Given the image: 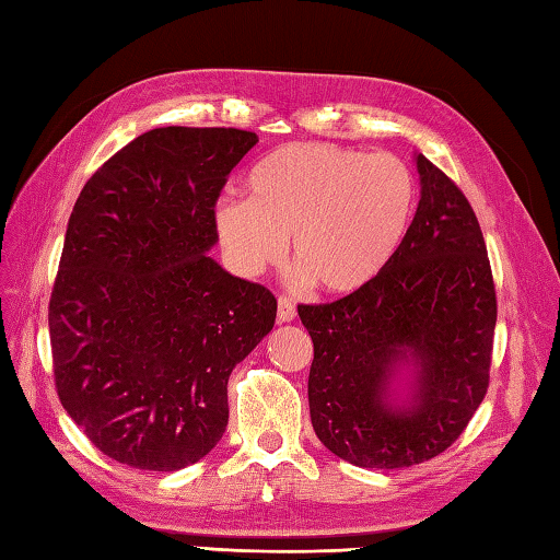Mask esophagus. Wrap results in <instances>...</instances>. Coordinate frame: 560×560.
<instances>
[{"label":"esophagus","mask_w":560,"mask_h":560,"mask_svg":"<svg viewBox=\"0 0 560 560\" xmlns=\"http://www.w3.org/2000/svg\"><path fill=\"white\" fill-rule=\"evenodd\" d=\"M277 317H279V323H293L295 319V307L289 299H283V295L277 303Z\"/></svg>","instance_id":"esophagus-1"}]
</instances>
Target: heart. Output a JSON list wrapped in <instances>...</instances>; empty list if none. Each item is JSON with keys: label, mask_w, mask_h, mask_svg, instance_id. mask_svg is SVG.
<instances>
[{"label": "heart", "mask_w": 560, "mask_h": 560, "mask_svg": "<svg viewBox=\"0 0 560 560\" xmlns=\"http://www.w3.org/2000/svg\"><path fill=\"white\" fill-rule=\"evenodd\" d=\"M247 195L213 211L233 269L257 277L281 261L291 237L295 281L331 295L371 287L399 253L416 209L401 159L331 144L271 151L249 173Z\"/></svg>", "instance_id": "heart-1"}]
</instances>
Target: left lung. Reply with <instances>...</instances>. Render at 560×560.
Returning <instances> with one entry per match:
<instances>
[{"mask_svg":"<svg viewBox=\"0 0 560 560\" xmlns=\"http://www.w3.org/2000/svg\"><path fill=\"white\" fill-rule=\"evenodd\" d=\"M413 161L421 199L389 267L347 299L299 305L313 428L363 469L440 455L489 387L495 289L477 213L423 153Z\"/></svg>","mask_w":560,"mask_h":560,"instance_id":"left-lung-1","label":"left lung"}]
</instances>
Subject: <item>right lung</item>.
Here are the masks:
<instances>
[{
    "mask_svg": "<svg viewBox=\"0 0 560 560\" xmlns=\"http://www.w3.org/2000/svg\"><path fill=\"white\" fill-rule=\"evenodd\" d=\"M233 127H156L105 161L69 217L50 343L57 395L103 455L177 471L217 447L229 377L277 299L225 271L213 207L257 144Z\"/></svg>",
    "mask_w": 560,
    "mask_h": 560,
    "instance_id": "1",
    "label": "right lung"
}]
</instances>
